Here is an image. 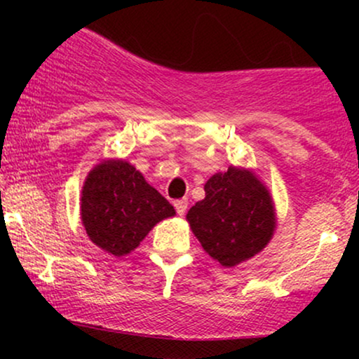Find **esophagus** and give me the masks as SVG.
Returning <instances> with one entry per match:
<instances>
[{"instance_id": "esophagus-1", "label": "esophagus", "mask_w": 359, "mask_h": 359, "mask_svg": "<svg viewBox=\"0 0 359 359\" xmlns=\"http://www.w3.org/2000/svg\"><path fill=\"white\" fill-rule=\"evenodd\" d=\"M174 205H175L177 214H179V216H184L185 211H187L189 203H187V199H180V201H175Z\"/></svg>"}]
</instances>
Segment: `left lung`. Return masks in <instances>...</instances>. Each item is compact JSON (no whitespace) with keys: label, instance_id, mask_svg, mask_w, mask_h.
I'll list each match as a JSON object with an SVG mask.
<instances>
[{"label":"left lung","instance_id":"left-lung-1","mask_svg":"<svg viewBox=\"0 0 359 359\" xmlns=\"http://www.w3.org/2000/svg\"><path fill=\"white\" fill-rule=\"evenodd\" d=\"M205 197L187 212V222L205 253L226 269L257 257L275 229L273 197L251 168L231 165L204 184Z\"/></svg>","mask_w":359,"mask_h":359}]
</instances>
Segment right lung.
<instances>
[{"mask_svg":"<svg viewBox=\"0 0 359 359\" xmlns=\"http://www.w3.org/2000/svg\"><path fill=\"white\" fill-rule=\"evenodd\" d=\"M175 209L130 162L101 160L86 177L81 221L89 240L113 257L130 255Z\"/></svg>","mask_w":359,"mask_h":359,"instance_id":"1","label":"right lung"}]
</instances>
